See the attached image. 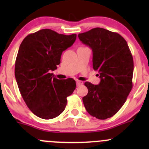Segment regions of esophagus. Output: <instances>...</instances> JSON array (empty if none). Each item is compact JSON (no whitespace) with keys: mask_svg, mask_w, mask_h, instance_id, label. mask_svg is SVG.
<instances>
[{"mask_svg":"<svg viewBox=\"0 0 149 149\" xmlns=\"http://www.w3.org/2000/svg\"><path fill=\"white\" fill-rule=\"evenodd\" d=\"M76 84H77V86H80L83 84V81H79V80H76Z\"/></svg>","mask_w":149,"mask_h":149,"instance_id":"esophagus-1","label":"esophagus"}]
</instances>
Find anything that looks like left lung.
Wrapping results in <instances>:
<instances>
[{
	"mask_svg": "<svg viewBox=\"0 0 149 149\" xmlns=\"http://www.w3.org/2000/svg\"><path fill=\"white\" fill-rule=\"evenodd\" d=\"M78 37L92 49L93 68L101 79L98 85L85 82L88 94L83 97L84 107L97 119L109 118L120 110L133 88L131 52L120 34L103 28H94Z\"/></svg>",
	"mask_w": 149,
	"mask_h": 149,
	"instance_id": "obj_1",
	"label": "left lung"
}]
</instances>
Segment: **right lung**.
Returning <instances> with one entry per match:
<instances>
[{"label":"right lung","mask_w":149,"mask_h":149,"mask_svg":"<svg viewBox=\"0 0 149 149\" xmlns=\"http://www.w3.org/2000/svg\"><path fill=\"white\" fill-rule=\"evenodd\" d=\"M76 39V34L64 35L45 29L29 34L19 47L15 77L25 103L39 118L49 120L61 115L76 88L74 79L59 80L50 73Z\"/></svg>","instance_id":"obj_1"}]
</instances>
